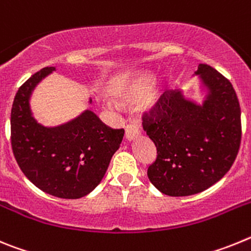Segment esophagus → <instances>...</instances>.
I'll use <instances>...</instances> for the list:
<instances>
[{
	"instance_id": "34e87169",
	"label": "esophagus",
	"mask_w": 251,
	"mask_h": 251,
	"mask_svg": "<svg viewBox=\"0 0 251 251\" xmlns=\"http://www.w3.org/2000/svg\"><path fill=\"white\" fill-rule=\"evenodd\" d=\"M141 133H142V128L139 124L129 123L127 126V128H126V138H127L128 141H132V139L141 136Z\"/></svg>"
}]
</instances>
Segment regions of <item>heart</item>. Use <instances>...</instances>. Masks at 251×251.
Instances as JSON below:
<instances>
[{
	"label": "heart",
	"mask_w": 251,
	"mask_h": 251,
	"mask_svg": "<svg viewBox=\"0 0 251 251\" xmlns=\"http://www.w3.org/2000/svg\"><path fill=\"white\" fill-rule=\"evenodd\" d=\"M152 80L147 75H136L129 77L119 88L113 90V94L124 104H133L142 100L146 97V103L152 104L158 98L156 90H151Z\"/></svg>",
	"instance_id": "obj_1"
}]
</instances>
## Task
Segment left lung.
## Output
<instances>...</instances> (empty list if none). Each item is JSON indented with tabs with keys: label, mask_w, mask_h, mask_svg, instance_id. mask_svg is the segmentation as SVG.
Listing matches in <instances>:
<instances>
[{
	"label": "left lung",
	"mask_w": 251,
	"mask_h": 251,
	"mask_svg": "<svg viewBox=\"0 0 251 251\" xmlns=\"http://www.w3.org/2000/svg\"><path fill=\"white\" fill-rule=\"evenodd\" d=\"M196 74L210 89L202 106L166 92L142 117L157 150L148 178L168 196H190L216 183L240 148L241 110L232 84L207 64Z\"/></svg>",
	"instance_id": "obj_1"
}]
</instances>
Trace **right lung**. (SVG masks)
Masks as SVG:
<instances>
[{
  "instance_id": "right-lung-1",
  "label": "right lung",
  "mask_w": 251,
  "mask_h": 251,
  "mask_svg": "<svg viewBox=\"0 0 251 251\" xmlns=\"http://www.w3.org/2000/svg\"><path fill=\"white\" fill-rule=\"evenodd\" d=\"M52 70L54 66L41 69L17 90L11 109V147L19 167L36 187L60 199H80L99 185L124 129H112L90 110L61 127L37 124L28 97Z\"/></svg>"
}]
</instances>
